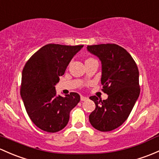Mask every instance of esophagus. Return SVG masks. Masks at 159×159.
<instances>
[{
	"instance_id": "obj_1",
	"label": "esophagus",
	"mask_w": 159,
	"mask_h": 159,
	"mask_svg": "<svg viewBox=\"0 0 159 159\" xmlns=\"http://www.w3.org/2000/svg\"><path fill=\"white\" fill-rule=\"evenodd\" d=\"M88 99V98H87V97H84V96H81V101H87Z\"/></svg>"
}]
</instances>
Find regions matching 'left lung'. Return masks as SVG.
<instances>
[{
  "instance_id": "obj_1",
  "label": "left lung",
  "mask_w": 159,
  "mask_h": 159,
  "mask_svg": "<svg viewBox=\"0 0 159 159\" xmlns=\"http://www.w3.org/2000/svg\"><path fill=\"white\" fill-rule=\"evenodd\" d=\"M87 50L101 62V84L107 99L91 96L95 110L89 116L91 126L108 132L121 126L131 113L139 96V70L133 57L116 44L88 46Z\"/></svg>"
}]
</instances>
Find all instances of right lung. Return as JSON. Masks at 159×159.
<instances>
[{"label":"right lung","mask_w":159,"mask_h":159,"mask_svg":"<svg viewBox=\"0 0 159 159\" xmlns=\"http://www.w3.org/2000/svg\"><path fill=\"white\" fill-rule=\"evenodd\" d=\"M83 46L46 45L31 56L23 68L21 98L28 116L43 131L56 133L64 129L70 111L79 103L78 93L57 95L55 86Z\"/></svg>","instance_id":"obj_1"}]
</instances>
